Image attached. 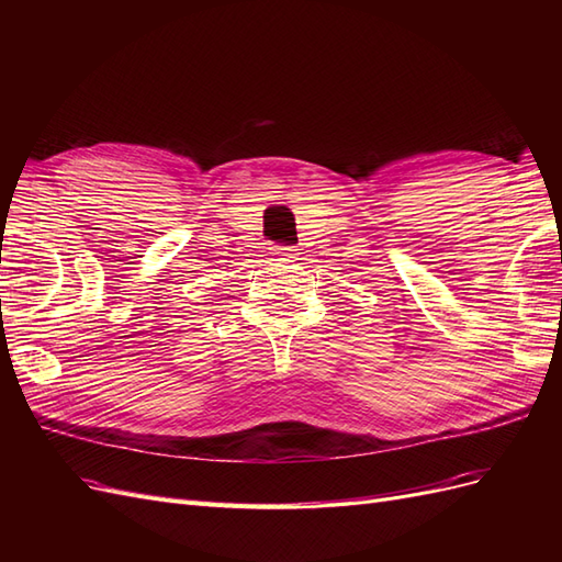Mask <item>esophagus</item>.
<instances>
[{"instance_id":"1","label":"esophagus","mask_w":562,"mask_h":562,"mask_svg":"<svg viewBox=\"0 0 562 562\" xmlns=\"http://www.w3.org/2000/svg\"><path fill=\"white\" fill-rule=\"evenodd\" d=\"M274 255L279 260H285V262H293V260H297V248L295 246H277L274 248Z\"/></svg>"}]
</instances>
